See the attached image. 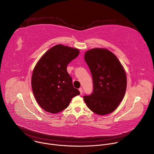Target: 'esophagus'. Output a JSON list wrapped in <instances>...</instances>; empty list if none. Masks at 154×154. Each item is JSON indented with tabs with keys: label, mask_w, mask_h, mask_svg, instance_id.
Returning <instances> with one entry per match:
<instances>
[{
	"label": "esophagus",
	"mask_w": 154,
	"mask_h": 154,
	"mask_svg": "<svg viewBox=\"0 0 154 154\" xmlns=\"http://www.w3.org/2000/svg\"><path fill=\"white\" fill-rule=\"evenodd\" d=\"M79 91H80V94H82V91H83V90H82V88H80L79 89Z\"/></svg>",
	"instance_id": "esophagus-1"
}]
</instances>
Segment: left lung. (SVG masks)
I'll list each match as a JSON object with an SVG mask.
<instances>
[{"label":"left lung","mask_w":154,"mask_h":154,"mask_svg":"<svg viewBox=\"0 0 154 154\" xmlns=\"http://www.w3.org/2000/svg\"><path fill=\"white\" fill-rule=\"evenodd\" d=\"M90 69L93 91L83 96L92 112L105 115L114 112L122 100L127 88L125 70L116 56L106 49L94 48L85 54Z\"/></svg>","instance_id":"obj_1"}]
</instances>
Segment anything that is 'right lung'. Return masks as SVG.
<instances>
[{"label": "right lung", "mask_w": 154, "mask_h": 154, "mask_svg": "<svg viewBox=\"0 0 154 154\" xmlns=\"http://www.w3.org/2000/svg\"><path fill=\"white\" fill-rule=\"evenodd\" d=\"M75 48L57 45L49 49L36 63L32 76V88L39 106L51 113L66 108L80 91L74 88L67 71L68 64L79 54Z\"/></svg>", "instance_id": "right-lung-1"}]
</instances>
